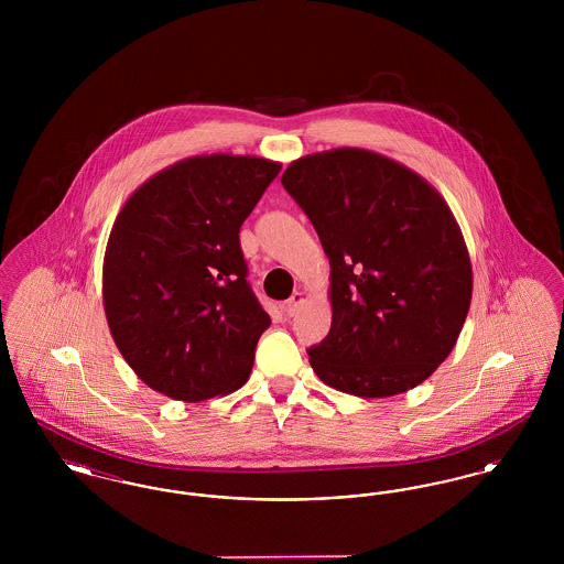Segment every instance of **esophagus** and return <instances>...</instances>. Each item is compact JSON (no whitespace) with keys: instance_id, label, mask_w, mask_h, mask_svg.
<instances>
[{"instance_id":"34e87169","label":"esophagus","mask_w":564,"mask_h":564,"mask_svg":"<svg viewBox=\"0 0 564 564\" xmlns=\"http://www.w3.org/2000/svg\"><path fill=\"white\" fill-rule=\"evenodd\" d=\"M302 302H304V294H302V292H295V294L285 302V311H288L290 317H294L295 313H297V308L302 306Z\"/></svg>"}]
</instances>
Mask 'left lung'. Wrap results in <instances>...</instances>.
I'll return each instance as SVG.
<instances>
[{
    "label": "left lung",
    "instance_id": "obj_1",
    "mask_svg": "<svg viewBox=\"0 0 564 564\" xmlns=\"http://www.w3.org/2000/svg\"><path fill=\"white\" fill-rule=\"evenodd\" d=\"M281 184L332 267V327L308 349L315 375L357 398L427 380L455 349L474 290L448 203L419 173L361 148L302 156Z\"/></svg>",
    "mask_w": 564,
    "mask_h": 564
}]
</instances>
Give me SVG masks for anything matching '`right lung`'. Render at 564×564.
Listing matches in <instances>:
<instances>
[{
    "instance_id": "right-lung-1",
    "label": "right lung",
    "mask_w": 564,
    "mask_h": 564,
    "mask_svg": "<svg viewBox=\"0 0 564 564\" xmlns=\"http://www.w3.org/2000/svg\"><path fill=\"white\" fill-rule=\"evenodd\" d=\"M279 171L258 156H192L120 209L104 306L116 347L150 389L203 402L247 382L270 317L247 283L239 230Z\"/></svg>"
}]
</instances>
